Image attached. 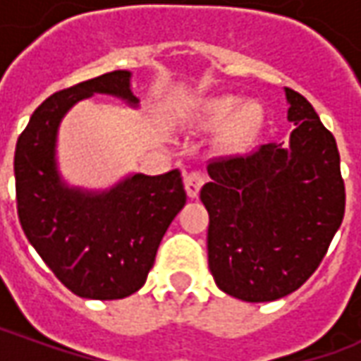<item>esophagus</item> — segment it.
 Instances as JSON below:
<instances>
[{"label": "esophagus", "instance_id": "obj_1", "mask_svg": "<svg viewBox=\"0 0 361 361\" xmlns=\"http://www.w3.org/2000/svg\"><path fill=\"white\" fill-rule=\"evenodd\" d=\"M204 176L201 172H189L185 178H183V185H185V191L191 199H195L199 195V189L203 188Z\"/></svg>", "mask_w": 361, "mask_h": 361}]
</instances>
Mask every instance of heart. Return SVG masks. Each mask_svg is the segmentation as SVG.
Listing matches in <instances>:
<instances>
[{"instance_id": "b5f03b06", "label": "heart", "mask_w": 361, "mask_h": 361, "mask_svg": "<svg viewBox=\"0 0 361 361\" xmlns=\"http://www.w3.org/2000/svg\"><path fill=\"white\" fill-rule=\"evenodd\" d=\"M235 96H220V98H211L204 100L197 108L193 116V123L203 131H216L224 129L222 145L228 150H242L250 145L255 135L261 129L263 123V110L257 104H243Z\"/></svg>"}]
</instances>
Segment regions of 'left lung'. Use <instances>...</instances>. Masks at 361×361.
I'll return each instance as SVG.
<instances>
[{"label": "left lung", "instance_id": "8db88e82", "mask_svg": "<svg viewBox=\"0 0 361 361\" xmlns=\"http://www.w3.org/2000/svg\"><path fill=\"white\" fill-rule=\"evenodd\" d=\"M290 145L211 160L201 189L209 211V269L243 302L292 294L315 272L344 219V180L333 133L300 92L284 89Z\"/></svg>", "mask_w": 361, "mask_h": 361}]
</instances>
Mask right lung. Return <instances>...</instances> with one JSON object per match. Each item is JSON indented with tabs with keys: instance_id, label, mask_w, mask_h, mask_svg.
Listing matches in <instances>:
<instances>
[{
	"instance_id": "add662e5",
	"label": "right lung",
	"mask_w": 361,
	"mask_h": 361,
	"mask_svg": "<svg viewBox=\"0 0 361 361\" xmlns=\"http://www.w3.org/2000/svg\"><path fill=\"white\" fill-rule=\"evenodd\" d=\"M92 94L139 104L129 71L104 73L46 98L15 149L17 212L28 242L61 284L89 300H121L145 284L188 195L180 170L133 173L106 191L69 188L61 180L56 160L59 123Z\"/></svg>"
}]
</instances>
